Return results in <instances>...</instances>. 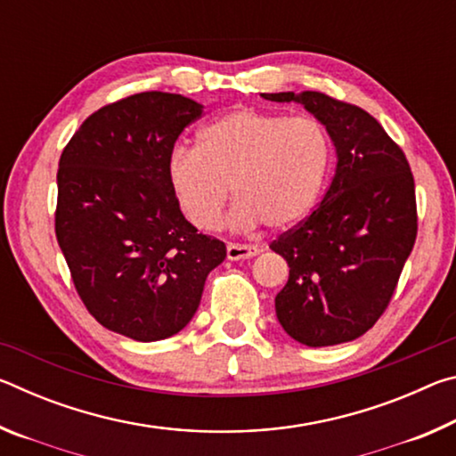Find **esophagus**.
Listing matches in <instances>:
<instances>
[{"label":"esophagus","instance_id":"obj_1","mask_svg":"<svg viewBox=\"0 0 456 456\" xmlns=\"http://www.w3.org/2000/svg\"><path fill=\"white\" fill-rule=\"evenodd\" d=\"M259 247L256 245H243V243H227V259L239 261V259H249L257 256Z\"/></svg>","mask_w":456,"mask_h":456}]
</instances>
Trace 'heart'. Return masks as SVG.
<instances>
[{
  "label": "heart",
  "instance_id": "1",
  "mask_svg": "<svg viewBox=\"0 0 456 456\" xmlns=\"http://www.w3.org/2000/svg\"><path fill=\"white\" fill-rule=\"evenodd\" d=\"M331 165V138L318 118L241 106L203 126L197 149H176L168 181L192 225L217 231L233 187L231 223L280 231L314 209Z\"/></svg>",
  "mask_w": 456,
  "mask_h": 456
}]
</instances>
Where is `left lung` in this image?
Here are the masks:
<instances>
[{"label": "left lung", "instance_id": "8db88e82", "mask_svg": "<svg viewBox=\"0 0 456 456\" xmlns=\"http://www.w3.org/2000/svg\"><path fill=\"white\" fill-rule=\"evenodd\" d=\"M261 96L304 104L338 152L318 209L269 245L289 265V280L275 296L277 320L312 348L352 342L386 312L416 241L411 165L360 106L312 90Z\"/></svg>", "mask_w": 456, "mask_h": 456}]
</instances>
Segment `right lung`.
<instances>
[{
  "mask_svg": "<svg viewBox=\"0 0 456 456\" xmlns=\"http://www.w3.org/2000/svg\"><path fill=\"white\" fill-rule=\"evenodd\" d=\"M195 100L141 92L82 122L61 151L56 239L82 304L138 342L175 336L195 315L225 243L197 233L168 181Z\"/></svg>",
  "mask_w": 456,
  "mask_h": 456,
  "instance_id": "add662e5",
  "label": "right lung"
}]
</instances>
